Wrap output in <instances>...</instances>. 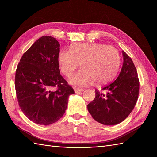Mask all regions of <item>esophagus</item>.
<instances>
[{"label":"esophagus","instance_id":"esophagus-1","mask_svg":"<svg viewBox=\"0 0 157 157\" xmlns=\"http://www.w3.org/2000/svg\"><path fill=\"white\" fill-rule=\"evenodd\" d=\"M84 90L82 89V88H75V93H78V92H83Z\"/></svg>","mask_w":157,"mask_h":157}]
</instances>
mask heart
<instances>
[{"instance_id": "b5f03b06", "label": "heart", "mask_w": 157, "mask_h": 157, "mask_svg": "<svg viewBox=\"0 0 157 157\" xmlns=\"http://www.w3.org/2000/svg\"><path fill=\"white\" fill-rule=\"evenodd\" d=\"M58 63L61 72L70 77L80 63V69L71 78L70 82L84 86L92 80L105 84L115 77L121 64V56L112 46L101 43H74L69 50H60Z\"/></svg>"}]
</instances>
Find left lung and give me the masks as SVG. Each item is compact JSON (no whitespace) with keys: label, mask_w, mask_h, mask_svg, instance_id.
I'll return each mask as SVG.
<instances>
[{"label":"left lung","mask_w":157,"mask_h":157,"mask_svg":"<svg viewBox=\"0 0 157 157\" xmlns=\"http://www.w3.org/2000/svg\"><path fill=\"white\" fill-rule=\"evenodd\" d=\"M121 71L113 82L96 89V97L87 105L92 118L104 125H115L122 122L134 109L139 96L140 82L134 62L122 51Z\"/></svg>","instance_id":"8db88e82"}]
</instances>
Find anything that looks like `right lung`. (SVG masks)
I'll return each instance as SVG.
<instances>
[{
    "label": "right lung",
    "instance_id": "right-lung-1",
    "mask_svg": "<svg viewBox=\"0 0 157 157\" xmlns=\"http://www.w3.org/2000/svg\"><path fill=\"white\" fill-rule=\"evenodd\" d=\"M59 43L42 36L36 40L18 63L15 88L19 105L33 122L50 125L63 117L74 90L60 75L58 63ZM56 87L53 91L51 89Z\"/></svg>",
    "mask_w": 157,
    "mask_h": 157
}]
</instances>
